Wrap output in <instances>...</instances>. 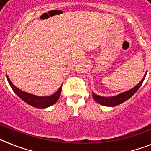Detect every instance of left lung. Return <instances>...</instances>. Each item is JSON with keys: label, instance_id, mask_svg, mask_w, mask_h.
<instances>
[{"label": "left lung", "instance_id": "8db88e82", "mask_svg": "<svg viewBox=\"0 0 151 151\" xmlns=\"http://www.w3.org/2000/svg\"><path fill=\"white\" fill-rule=\"evenodd\" d=\"M146 74L147 73H145V76H144V78H142V80L138 85H136L135 87L127 91L122 92V93L116 96H113V97H101V96L94 94V92H92V95H93L94 101L97 103H98V104H100L107 106H117V105L121 104L122 103L127 101L128 99H129L131 97H132L135 94L136 91L139 89L141 85L143 83L145 76H146Z\"/></svg>", "mask_w": 151, "mask_h": 151}]
</instances>
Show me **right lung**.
Segmentation results:
<instances>
[{
  "instance_id": "add662e5",
  "label": "right lung",
  "mask_w": 151,
  "mask_h": 151,
  "mask_svg": "<svg viewBox=\"0 0 151 151\" xmlns=\"http://www.w3.org/2000/svg\"><path fill=\"white\" fill-rule=\"evenodd\" d=\"M6 78H7L8 82L10 84V87L12 88L13 91L17 94V95L20 97L22 101L29 104V105L36 108H47L51 106V105L54 104L59 99L61 91H62V87H60L57 90V91H56L52 95L47 96V97H39V96L33 95V94L22 91V90L19 89L18 88L16 87L15 85L12 83L11 81H10V79L7 76H6Z\"/></svg>"
}]
</instances>
